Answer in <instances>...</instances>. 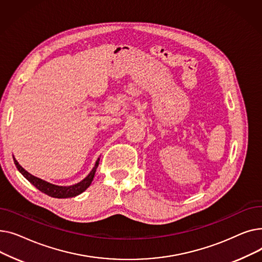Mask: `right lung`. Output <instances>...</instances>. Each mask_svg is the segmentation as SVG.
Returning <instances> with one entry per match:
<instances>
[{"instance_id": "1", "label": "right lung", "mask_w": 262, "mask_h": 262, "mask_svg": "<svg viewBox=\"0 0 262 262\" xmlns=\"http://www.w3.org/2000/svg\"><path fill=\"white\" fill-rule=\"evenodd\" d=\"M13 161H15V164L17 169L19 170V172L26 178L27 181H29L32 185H34L39 191L43 192V193L48 194L49 196L52 198H56V199H67V198H74L80 193H82L92 183L93 181V177L96 171V168L99 166V162H100V158H98V160L95 161L94 167L92 168V170L90 171V173L82 180L81 182L72 185V186H57V185H54L51 183H48L43 180H41V178H38L34 175H32L31 173L27 172L26 170H24L19 162L16 160V158L13 157Z\"/></svg>"}]
</instances>
